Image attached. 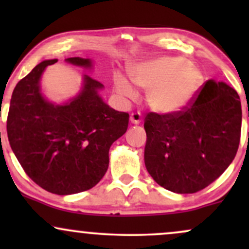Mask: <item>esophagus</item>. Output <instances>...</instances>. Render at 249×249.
<instances>
[{
    "label": "esophagus",
    "instance_id": "1",
    "mask_svg": "<svg viewBox=\"0 0 249 249\" xmlns=\"http://www.w3.org/2000/svg\"><path fill=\"white\" fill-rule=\"evenodd\" d=\"M130 121L134 125L139 124V123L142 122V115L139 112H134V113H132V115L130 116Z\"/></svg>",
    "mask_w": 249,
    "mask_h": 249
}]
</instances>
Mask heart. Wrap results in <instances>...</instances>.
Here are the masks:
<instances>
[{
    "label": "heart",
    "mask_w": 249,
    "mask_h": 249,
    "mask_svg": "<svg viewBox=\"0 0 249 249\" xmlns=\"http://www.w3.org/2000/svg\"><path fill=\"white\" fill-rule=\"evenodd\" d=\"M202 73L184 57H161L133 65L131 81L147 91L146 101L153 111L162 115L178 112L190 104L202 84ZM116 92L134 101L138 92L125 76L113 77Z\"/></svg>",
    "instance_id": "obj_1"
}]
</instances>
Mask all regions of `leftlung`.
Segmentation results:
<instances>
[{"label":"left lung","instance_id":"8db88e82","mask_svg":"<svg viewBox=\"0 0 249 249\" xmlns=\"http://www.w3.org/2000/svg\"><path fill=\"white\" fill-rule=\"evenodd\" d=\"M240 97L224 82L207 81L187 107L170 115L147 113L145 166L174 193H196L230 166L238 151Z\"/></svg>","mask_w":249,"mask_h":249}]
</instances>
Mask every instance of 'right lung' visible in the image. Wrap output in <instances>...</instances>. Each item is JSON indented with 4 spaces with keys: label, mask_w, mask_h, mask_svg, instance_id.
<instances>
[{
    "label": "right lung",
    "mask_w": 249,
    "mask_h": 249,
    "mask_svg": "<svg viewBox=\"0 0 249 249\" xmlns=\"http://www.w3.org/2000/svg\"><path fill=\"white\" fill-rule=\"evenodd\" d=\"M91 68L81 57L65 59ZM43 61L17 83L7 119L10 146L28 177L45 191L68 196L88 191L101 181L108 167V150L126 132L128 113L103 102V88L84 75L81 92L69 103L55 105L41 93L39 79L48 65Z\"/></svg>",
    "instance_id": "add662e5"
}]
</instances>
